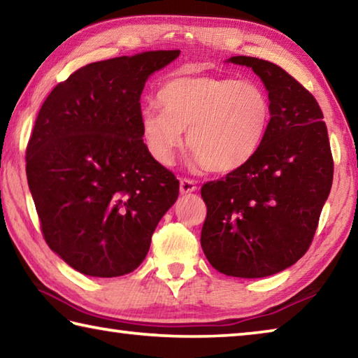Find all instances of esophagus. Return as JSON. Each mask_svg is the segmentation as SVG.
Segmentation results:
<instances>
[{"label": "esophagus", "instance_id": "esophagus-1", "mask_svg": "<svg viewBox=\"0 0 358 358\" xmlns=\"http://www.w3.org/2000/svg\"><path fill=\"white\" fill-rule=\"evenodd\" d=\"M197 189V185L196 181L191 180V178H181L180 180V192L181 194H189L194 192Z\"/></svg>", "mask_w": 358, "mask_h": 358}]
</instances>
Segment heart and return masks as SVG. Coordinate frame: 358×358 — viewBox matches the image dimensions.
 I'll list each match as a JSON object with an SVG mask.
<instances>
[{"label":"heart","mask_w":358,"mask_h":358,"mask_svg":"<svg viewBox=\"0 0 358 358\" xmlns=\"http://www.w3.org/2000/svg\"><path fill=\"white\" fill-rule=\"evenodd\" d=\"M159 108L141 113L143 143L153 159L172 164L186 143L194 161L215 173L243 167L264 143L271 121V101L252 80L178 74L161 85Z\"/></svg>","instance_id":"b5f03b06"}]
</instances>
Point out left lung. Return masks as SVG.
I'll return each mask as SVG.
<instances>
[{"mask_svg":"<svg viewBox=\"0 0 358 358\" xmlns=\"http://www.w3.org/2000/svg\"><path fill=\"white\" fill-rule=\"evenodd\" d=\"M264 82L271 121L252 159L201 189L207 205L201 245L208 262L235 278L286 270L310 248L333 181V157L317 101L280 66L252 57Z\"/></svg>","mask_w":358,"mask_h":358,"instance_id":"1","label":"left lung"}]
</instances>
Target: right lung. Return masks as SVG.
<instances>
[{
  "label": "right lung",
  "mask_w": 358,
  "mask_h": 358,
  "mask_svg": "<svg viewBox=\"0 0 358 358\" xmlns=\"http://www.w3.org/2000/svg\"><path fill=\"white\" fill-rule=\"evenodd\" d=\"M180 50L83 66L42 104L27 147V178L42 235L88 276L134 271L178 197L175 175L142 138L145 82Z\"/></svg>",
  "instance_id": "right-lung-1"
}]
</instances>
